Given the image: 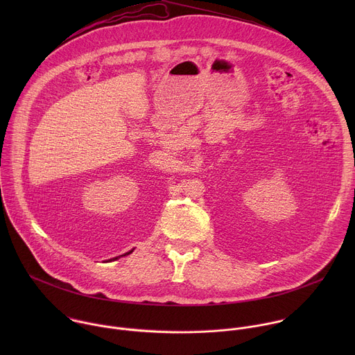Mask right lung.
I'll list each match as a JSON object with an SVG mask.
<instances>
[{
	"instance_id": "add662e5",
	"label": "right lung",
	"mask_w": 355,
	"mask_h": 355,
	"mask_svg": "<svg viewBox=\"0 0 355 355\" xmlns=\"http://www.w3.org/2000/svg\"><path fill=\"white\" fill-rule=\"evenodd\" d=\"M133 250L135 248H132L130 251H128V252H125V254H122V256H118V257H114V259H111V260H105L104 263H110V261H115V260H118V259H121V257H125V256H128V254H130V252H133Z\"/></svg>"
}]
</instances>
